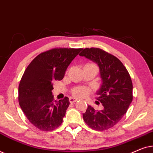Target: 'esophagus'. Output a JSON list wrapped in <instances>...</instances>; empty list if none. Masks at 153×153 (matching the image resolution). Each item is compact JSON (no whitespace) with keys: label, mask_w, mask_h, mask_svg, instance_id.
I'll return each instance as SVG.
<instances>
[{"label":"esophagus","mask_w":153,"mask_h":153,"mask_svg":"<svg viewBox=\"0 0 153 153\" xmlns=\"http://www.w3.org/2000/svg\"><path fill=\"white\" fill-rule=\"evenodd\" d=\"M77 100H78V99H77L76 98H69V101H70L71 103H74L75 102H76Z\"/></svg>","instance_id":"obj_1"}]
</instances>
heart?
<instances>
[{
    "label": "heart",
    "instance_id": "heart-1",
    "mask_svg": "<svg viewBox=\"0 0 153 153\" xmlns=\"http://www.w3.org/2000/svg\"><path fill=\"white\" fill-rule=\"evenodd\" d=\"M88 92H89L88 89L84 87H76L72 90V94L75 96H77V97H83V96L87 95Z\"/></svg>",
    "mask_w": 153,
    "mask_h": 153
}]
</instances>
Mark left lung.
Returning a JSON list of instances; mask_svg holds the SVG:
<instances>
[{
	"label": "left lung",
	"instance_id": "1",
	"mask_svg": "<svg viewBox=\"0 0 153 153\" xmlns=\"http://www.w3.org/2000/svg\"><path fill=\"white\" fill-rule=\"evenodd\" d=\"M79 55L98 64L102 85L96 94L102 109L95 110L88 105L82 114L85 122L91 129L103 131L120 121L132 101V82L123 64L115 56L98 48L82 49Z\"/></svg>",
	"mask_w": 153,
	"mask_h": 153
}]
</instances>
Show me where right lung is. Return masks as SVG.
<instances>
[{"label": "right lung", "instance_id": "right-lung-1", "mask_svg": "<svg viewBox=\"0 0 153 153\" xmlns=\"http://www.w3.org/2000/svg\"><path fill=\"white\" fill-rule=\"evenodd\" d=\"M82 48H53L40 53L27 66L19 86V102L30 122L42 131L57 129L69 106L68 97L54 100L53 82L62 80Z\"/></svg>", "mask_w": 153, "mask_h": 153}]
</instances>
